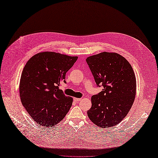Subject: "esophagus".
<instances>
[{
  "label": "esophagus",
  "instance_id": "esophagus-1",
  "mask_svg": "<svg viewBox=\"0 0 158 158\" xmlns=\"http://www.w3.org/2000/svg\"><path fill=\"white\" fill-rule=\"evenodd\" d=\"M82 100V99L81 98H74V101L76 102H78L79 101H81Z\"/></svg>",
  "mask_w": 158,
  "mask_h": 158
}]
</instances>
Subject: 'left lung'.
Segmentation results:
<instances>
[{
	"label": "left lung",
	"instance_id": "8db88e82",
	"mask_svg": "<svg viewBox=\"0 0 158 158\" xmlns=\"http://www.w3.org/2000/svg\"><path fill=\"white\" fill-rule=\"evenodd\" d=\"M86 62L101 92L92 97L89 118L100 128L117 125L130 111L136 95V80L129 62L117 52H102Z\"/></svg>",
	"mask_w": 158,
	"mask_h": 158
}]
</instances>
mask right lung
Wrapping results in <instances>:
<instances>
[{"instance_id": "1", "label": "right lung", "mask_w": 158, "mask_h": 158, "mask_svg": "<svg viewBox=\"0 0 158 158\" xmlns=\"http://www.w3.org/2000/svg\"><path fill=\"white\" fill-rule=\"evenodd\" d=\"M78 56L44 51L33 55L22 70L19 85L23 106L35 123L44 128L57 125L73 104L59 88Z\"/></svg>"}]
</instances>
